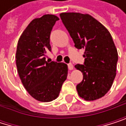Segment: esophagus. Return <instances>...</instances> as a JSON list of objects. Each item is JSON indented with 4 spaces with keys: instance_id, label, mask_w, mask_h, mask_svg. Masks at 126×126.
Returning a JSON list of instances; mask_svg holds the SVG:
<instances>
[{
    "instance_id": "34e87169",
    "label": "esophagus",
    "mask_w": 126,
    "mask_h": 126,
    "mask_svg": "<svg viewBox=\"0 0 126 126\" xmlns=\"http://www.w3.org/2000/svg\"><path fill=\"white\" fill-rule=\"evenodd\" d=\"M67 67H68V69H69V70H73V65L72 63H69V64H67Z\"/></svg>"
}]
</instances>
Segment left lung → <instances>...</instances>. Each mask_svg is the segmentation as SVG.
I'll return each mask as SVG.
<instances>
[{
  "instance_id": "1",
  "label": "left lung",
  "mask_w": 126,
  "mask_h": 126,
  "mask_svg": "<svg viewBox=\"0 0 126 126\" xmlns=\"http://www.w3.org/2000/svg\"><path fill=\"white\" fill-rule=\"evenodd\" d=\"M60 18L75 47L85 49L83 64L75 67L83 73V80L76 85L80 97L93 101L105 96L116 76L117 50L108 30L88 14L64 12Z\"/></svg>"
}]
</instances>
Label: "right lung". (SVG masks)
I'll list each match as a JSON object with an SVG mask.
<instances>
[{
    "mask_svg": "<svg viewBox=\"0 0 126 126\" xmlns=\"http://www.w3.org/2000/svg\"><path fill=\"white\" fill-rule=\"evenodd\" d=\"M58 20L53 15L32 20L18 42L15 59L21 82L28 93L41 102L56 99L67 76L66 64L46 61L47 52L51 51L50 33Z\"/></svg>",
    "mask_w": 126,
    "mask_h": 126,
    "instance_id": "obj_1",
    "label": "right lung"
}]
</instances>
